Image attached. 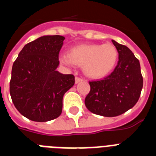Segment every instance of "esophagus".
<instances>
[{"instance_id":"1","label":"esophagus","mask_w":156,"mask_h":156,"mask_svg":"<svg viewBox=\"0 0 156 156\" xmlns=\"http://www.w3.org/2000/svg\"><path fill=\"white\" fill-rule=\"evenodd\" d=\"M83 81V79L80 78H78V77H76L75 78V83L76 84H78V83H80V82H82Z\"/></svg>"}]
</instances>
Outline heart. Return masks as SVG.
I'll list each match as a JSON object with an SVG mask.
<instances>
[{
  "instance_id": "obj_1",
  "label": "heart",
  "mask_w": 156,
  "mask_h": 156,
  "mask_svg": "<svg viewBox=\"0 0 156 156\" xmlns=\"http://www.w3.org/2000/svg\"><path fill=\"white\" fill-rule=\"evenodd\" d=\"M59 60L69 67L83 66L84 73L90 78H102L115 68L118 51L112 44H81L71 48L69 54H60Z\"/></svg>"
}]
</instances>
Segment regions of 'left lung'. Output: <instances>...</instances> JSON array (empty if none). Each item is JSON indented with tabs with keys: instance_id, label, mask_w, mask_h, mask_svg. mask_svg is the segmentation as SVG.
I'll list each match as a JSON object with an SVG mask.
<instances>
[{
	"instance_id": "left-lung-1",
	"label": "left lung",
	"mask_w": 156,
	"mask_h": 156,
	"mask_svg": "<svg viewBox=\"0 0 156 156\" xmlns=\"http://www.w3.org/2000/svg\"><path fill=\"white\" fill-rule=\"evenodd\" d=\"M118 51L113 72L102 80L90 82L86 107L96 115L112 117L132 108L140 97L143 80L140 63L129 48L112 40Z\"/></svg>"
}]
</instances>
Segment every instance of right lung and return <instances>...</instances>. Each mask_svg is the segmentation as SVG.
<instances>
[{"label":"right lung","mask_w":156,"mask_h":156,"mask_svg":"<svg viewBox=\"0 0 156 156\" xmlns=\"http://www.w3.org/2000/svg\"><path fill=\"white\" fill-rule=\"evenodd\" d=\"M64 36L44 35L26 44L12 67L9 92L23 116L44 122L62 112L65 93L74 84L73 74L56 70Z\"/></svg>","instance_id":"1"}]
</instances>
